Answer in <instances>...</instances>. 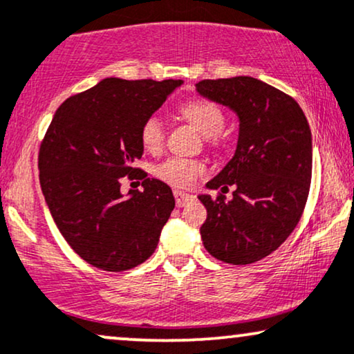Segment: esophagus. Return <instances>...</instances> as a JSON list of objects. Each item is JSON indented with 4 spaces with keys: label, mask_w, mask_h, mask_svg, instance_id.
I'll use <instances>...</instances> for the list:
<instances>
[{
    "label": "esophagus",
    "mask_w": 354,
    "mask_h": 354,
    "mask_svg": "<svg viewBox=\"0 0 354 354\" xmlns=\"http://www.w3.org/2000/svg\"><path fill=\"white\" fill-rule=\"evenodd\" d=\"M193 196L191 194H188V193H185V191H174V201H176V206L178 207H183V206H186V204L188 203H191L193 201Z\"/></svg>",
    "instance_id": "34e87169"
}]
</instances>
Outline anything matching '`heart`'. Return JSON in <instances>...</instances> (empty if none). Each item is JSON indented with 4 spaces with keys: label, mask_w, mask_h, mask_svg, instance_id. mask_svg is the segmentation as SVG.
<instances>
[{
    "label": "heart",
    "mask_w": 354,
    "mask_h": 354,
    "mask_svg": "<svg viewBox=\"0 0 354 354\" xmlns=\"http://www.w3.org/2000/svg\"><path fill=\"white\" fill-rule=\"evenodd\" d=\"M180 112L183 117L198 129L206 138L209 147H221L224 142L223 131L225 125V112L216 102L207 99H196L181 105ZM166 131L160 117L150 115L145 118L140 129V140L143 148L150 153L161 151L165 145ZM206 171V165L198 158L186 156H171L156 165L155 174L161 181L176 188H189L201 174Z\"/></svg>",
    "instance_id": "heart-1"
}]
</instances>
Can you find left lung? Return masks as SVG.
Listing matches in <instances>:
<instances>
[{
	"mask_svg": "<svg viewBox=\"0 0 354 354\" xmlns=\"http://www.w3.org/2000/svg\"><path fill=\"white\" fill-rule=\"evenodd\" d=\"M201 95L232 109L239 140L232 160L207 188L228 190L198 196L207 209L203 244L212 257L232 266L254 263L274 252L304 214L312 183V131L290 95L239 75L196 84Z\"/></svg>",
	"mask_w": 354,
	"mask_h": 354,
	"instance_id": "left-lung-1",
	"label": "left lung"
}]
</instances>
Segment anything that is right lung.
Segmentation results:
<instances>
[{
    "label": "right lung",
    "instance_id": "right-lung-1",
    "mask_svg": "<svg viewBox=\"0 0 354 354\" xmlns=\"http://www.w3.org/2000/svg\"><path fill=\"white\" fill-rule=\"evenodd\" d=\"M183 80L104 79L64 100L39 147V181L53 219L74 252L97 269L147 261L174 209L171 188L135 168L140 129ZM123 177L143 192L123 198Z\"/></svg>",
    "mask_w": 354,
    "mask_h": 354
}]
</instances>
